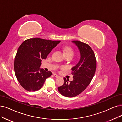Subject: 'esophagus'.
<instances>
[{
  "mask_svg": "<svg viewBox=\"0 0 122 122\" xmlns=\"http://www.w3.org/2000/svg\"><path fill=\"white\" fill-rule=\"evenodd\" d=\"M54 76H55V77H56V78H58V77H60V76H59L58 75H57V74H56V73H54Z\"/></svg>",
  "mask_w": 122,
  "mask_h": 122,
  "instance_id": "esophagus-1",
  "label": "esophagus"
}]
</instances>
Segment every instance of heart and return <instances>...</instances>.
Masks as SVG:
<instances>
[{"label":"heart","mask_w":122,"mask_h":122,"mask_svg":"<svg viewBox=\"0 0 122 122\" xmlns=\"http://www.w3.org/2000/svg\"><path fill=\"white\" fill-rule=\"evenodd\" d=\"M65 55L67 54H70V55H74V51L71 48H66L64 50Z\"/></svg>","instance_id":"heart-1"}]
</instances>
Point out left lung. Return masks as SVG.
I'll return each instance as SVG.
<instances>
[{"label":"left lung","instance_id":"obj_1","mask_svg":"<svg viewBox=\"0 0 122 122\" xmlns=\"http://www.w3.org/2000/svg\"><path fill=\"white\" fill-rule=\"evenodd\" d=\"M72 42L78 48L80 59L72 68L73 80L70 81L64 78L63 85L58 88L61 94L68 97L78 95L88 86L95 73L97 65L95 55L88 45L79 41Z\"/></svg>","mask_w":122,"mask_h":122}]
</instances>
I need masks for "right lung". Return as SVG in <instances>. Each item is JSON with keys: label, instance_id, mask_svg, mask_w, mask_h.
Segmentation results:
<instances>
[{"label": "right lung", "instance_id": "add662e5", "mask_svg": "<svg viewBox=\"0 0 122 122\" xmlns=\"http://www.w3.org/2000/svg\"><path fill=\"white\" fill-rule=\"evenodd\" d=\"M60 42L36 38L26 40L20 45L15 59L14 69L17 80L26 91L35 92L41 88L46 79L52 75L40 66L42 60L46 59Z\"/></svg>", "mask_w": 122, "mask_h": 122}]
</instances>
